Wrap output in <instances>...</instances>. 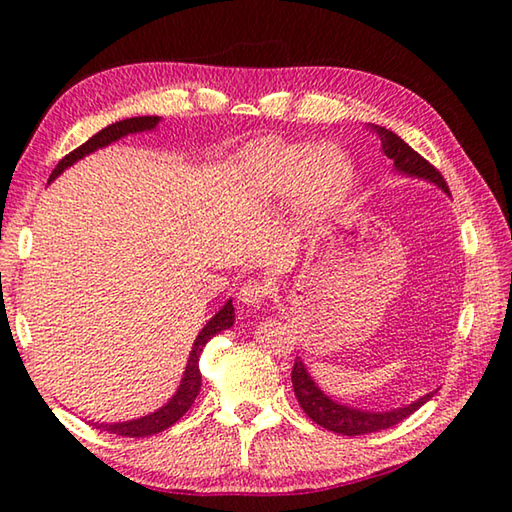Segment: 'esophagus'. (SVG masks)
<instances>
[{
  "instance_id": "obj_1",
  "label": "esophagus",
  "mask_w": 512,
  "mask_h": 512,
  "mask_svg": "<svg viewBox=\"0 0 512 512\" xmlns=\"http://www.w3.org/2000/svg\"><path fill=\"white\" fill-rule=\"evenodd\" d=\"M268 284L264 279H248L244 281V286L239 288V301L248 308H259L268 297Z\"/></svg>"
}]
</instances>
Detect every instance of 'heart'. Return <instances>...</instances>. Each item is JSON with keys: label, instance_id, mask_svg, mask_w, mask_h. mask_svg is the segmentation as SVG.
Listing matches in <instances>:
<instances>
[{"label": "heart", "instance_id": "1", "mask_svg": "<svg viewBox=\"0 0 512 512\" xmlns=\"http://www.w3.org/2000/svg\"><path fill=\"white\" fill-rule=\"evenodd\" d=\"M259 180L266 189L288 193L295 189L297 202L308 215L328 213L352 187V165L341 151L301 145H275L259 160Z\"/></svg>", "mask_w": 512, "mask_h": 512}]
</instances>
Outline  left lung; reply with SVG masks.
<instances>
[{"label":"left lung","instance_id":"obj_1","mask_svg":"<svg viewBox=\"0 0 512 512\" xmlns=\"http://www.w3.org/2000/svg\"><path fill=\"white\" fill-rule=\"evenodd\" d=\"M372 127L380 138V147H383L385 156L394 160L398 171L436 182L444 193H449V184L444 182L442 173L433 167L427 158H422L418 151H413L405 143V140L396 136L394 132H389V129L380 127V125H372ZM292 387H295V396L299 400L301 409L306 411V416L312 422H317L319 427L334 431V433H341V436H365V433H374V431H383V429L394 427V424L409 418L413 411L420 409L424 402L436 394V391H431V394L418 398L413 405L394 409V411H383V413L350 409V407L339 405V402H334L332 398L325 396L323 391L312 383V378L308 376V369L303 367L299 358H295V365H292Z\"/></svg>","mask_w":512,"mask_h":512}]
</instances>
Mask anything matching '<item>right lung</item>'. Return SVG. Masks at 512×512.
I'll return each instance as SVG.
<instances>
[{"instance_id": "add662e5", "label": "right lung", "mask_w": 512, "mask_h": 512, "mask_svg": "<svg viewBox=\"0 0 512 512\" xmlns=\"http://www.w3.org/2000/svg\"><path fill=\"white\" fill-rule=\"evenodd\" d=\"M160 121L158 116H136V118H125V121H118L107 125L105 129H101L99 134H94L90 140H85L81 147H76L74 151H70L68 156H63L59 160V165L54 167V171L50 173V180H54L59 176V173L70 167L72 162H76L79 158H83L85 154H90V151L105 147L114 143L125 134H134V132H143V129H154L156 123ZM235 321V310H233V303L228 301L226 306L215 314V317L204 325V330L198 334V339L193 343V350L189 356V363L187 369H184V378H182V385L176 391V396H173L165 407L149 413V416H143L138 420H129V422H114V424H94L96 429L101 431H110L116 433V436H125V438H147V436H154V433H160L169 429L171 424H176L184 413H187L193 405L195 396H198V391L202 387V374H200V354L204 350V345L209 343L217 332H222L226 328H231Z\"/></svg>"}]
</instances>
